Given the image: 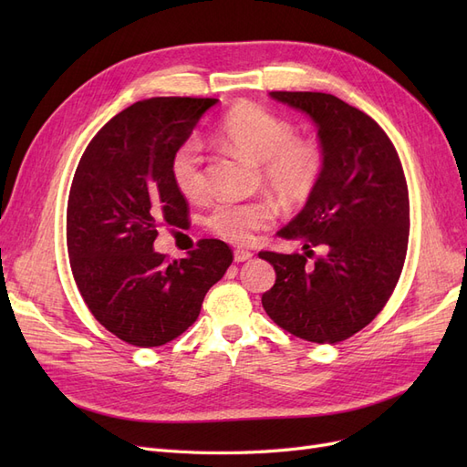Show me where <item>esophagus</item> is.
I'll use <instances>...</instances> for the list:
<instances>
[{
	"label": "esophagus",
	"mask_w": 467,
	"mask_h": 467,
	"mask_svg": "<svg viewBox=\"0 0 467 467\" xmlns=\"http://www.w3.org/2000/svg\"><path fill=\"white\" fill-rule=\"evenodd\" d=\"M251 257H253V253L247 251V249H235V251H234V261H235V263L249 261Z\"/></svg>",
	"instance_id": "esophagus-1"
}]
</instances>
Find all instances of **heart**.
Here are the masks:
<instances>
[{"mask_svg":"<svg viewBox=\"0 0 467 467\" xmlns=\"http://www.w3.org/2000/svg\"><path fill=\"white\" fill-rule=\"evenodd\" d=\"M220 142L259 163L265 185L286 202H302L323 173V153L312 140L296 138L294 124L259 105H239L220 124ZM175 189L196 199L206 191L202 150L196 140L182 142L171 158ZM268 201L218 202L206 218L212 234L223 242L247 245L273 220Z\"/></svg>","mask_w":467,"mask_h":467,"instance_id":"1","label":"heart"}]
</instances>
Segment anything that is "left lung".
Wrapping results in <instances>:
<instances>
[{
    "instance_id": "8db88e82",
    "label": "left lung",
    "mask_w": 467,
    "mask_h": 467,
    "mask_svg": "<svg viewBox=\"0 0 467 467\" xmlns=\"http://www.w3.org/2000/svg\"><path fill=\"white\" fill-rule=\"evenodd\" d=\"M268 95L316 122L323 173L300 214L276 234L304 253H259L276 273L261 302L278 327L335 345L364 329L398 285L409 242L405 173L388 134L357 107L329 93ZM312 246L324 255L307 264Z\"/></svg>"
}]
</instances>
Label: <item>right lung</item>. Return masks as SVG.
Here are the masks:
<instances>
[{
    "label": "right lung",
    "instance_id": "obj_1",
    "mask_svg": "<svg viewBox=\"0 0 467 467\" xmlns=\"http://www.w3.org/2000/svg\"><path fill=\"white\" fill-rule=\"evenodd\" d=\"M218 99L151 97L112 117L83 151L66 214L74 280L93 317L134 347H161L187 331L206 292L234 261L220 239L185 259L153 251L161 223L182 225L189 204L171 158Z\"/></svg>",
    "mask_w": 467,
    "mask_h": 467
}]
</instances>
